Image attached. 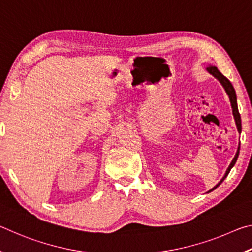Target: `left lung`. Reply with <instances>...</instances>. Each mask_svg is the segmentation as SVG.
<instances>
[{"mask_svg":"<svg viewBox=\"0 0 252 252\" xmlns=\"http://www.w3.org/2000/svg\"><path fill=\"white\" fill-rule=\"evenodd\" d=\"M207 70H208L209 72H210V73H211L213 76H215V78H217V79L219 80V82L223 85V88H224L225 92L228 93L229 99H230V102H231L232 113H233L234 120H236V125H237V127H238V131H239V132H241V118H240V113H239V111H238L236 91H234V89H233V87H232L231 82H230V81H229L227 78H225V76H224L222 73H221V72H220L218 69H217L216 66H208V67H207ZM238 156H239V149H238V151H237V153H236V156H234V158H233V160L231 161V163H230V165L228 167L227 171H225V174L223 176V178L221 179V180H220V182L218 183V185H217L216 187H213L210 191L215 190L217 187H218L219 185H221V182H222V181L224 180L225 177H227L228 174H229L230 170H231V168L233 167L234 163H236V161H237V159H238ZM210 191H209V192H210Z\"/></svg>","mask_w":252,"mask_h":252,"instance_id":"obj_1","label":"left lung"}]
</instances>
